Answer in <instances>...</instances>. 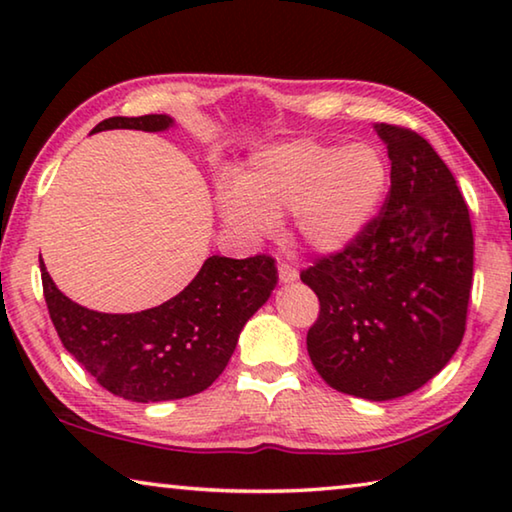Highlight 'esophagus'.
<instances>
[{
  "label": "esophagus",
  "instance_id": "1",
  "mask_svg": "<svg viewBox=\"0 0 512 512\" xmlns=\"http://www.w3.org/2000/svg\"><path fill=\"white\" fill-rule=\"evenodd\" d=\"M277 275H280L282 282H293L298 277V268L289 262H277Z\"/></svg>",
  "mask_w": 512,
  "mask_h": 512
}]
</instances>
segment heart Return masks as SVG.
Returning <instances> with one entry per match:
<instances>
[{
    "label": "heart",
    "mask_w": 512,
    "mask_h": 512,
    "mask_svg": "<svg viewBox=\"0 0 512 512\" xmlns=\"http://www.w3.org/2000/svg\"><path fill=\"white\" fill-rule=\"evenodd\" d=\"M391 167L375 144L293 140L257 153L239 185L221 189L230 225L264 237L275 219L293 212L300 239L334 253L350 246L384 201Z\"/></svg>",
    "instance_id": "1"
}]
</instances>
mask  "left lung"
<instances>
[{
	"instance_id": "left-lung-1",
	"label": "left lung",
	"mask_w": 512,
	"mask_h": 512,
	"mask_svg": "<svg viewBox=\"0 0 512 512\" xmlns=\"http://www.w3.org/2000/svg\"><path fill=\"white\" fill-rule=\"evenodd\" d=\"M391 189L366 230L300 273L320 311L309 359L329 386L384 402L427 384L465 334L474 271L467 203L431 144L379 124Z\"/></svg>"
}]
</instances>
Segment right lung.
<instances>
[{"mask_svg": "<svg viewBox=\"0 0 512 512\" xmlns=\"http://www.w3.org/2000/svg\"><path fill=\"white\" fill-rule=\"evenodd\" d=\"M167 115L110 117L112 128L164 131ZM42 291L65 350L112 395L131 402L180 400L205 391L228 366L246 320L277 284L275 259L207 257L185 291L137 314H99L56 289L40 259Z\"/></svg>", "mask_w": 512, "mask_h": 512, "instance_id": "right-lung-1", "label": "right lung"}]
</instances>
